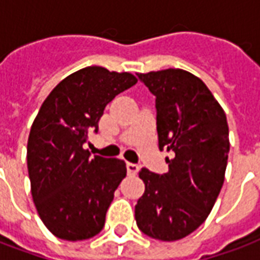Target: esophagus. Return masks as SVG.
I'll return each mask as SVG.
<instances>
[{"instance_id":"34e87169","label":"esophagus","mask_w":260,"mask_h":260,"mask_svg":"<svg viewBox=\"0 0 260 260\" xmlns=\"http://www.w3.org/2000/svg\"><path fill=\"white\" fill-rule=\"evenodd\" d=\"M126 171L129 175H135L139 171V167L134 163H126Z\"/></svg>"}]
</instances>
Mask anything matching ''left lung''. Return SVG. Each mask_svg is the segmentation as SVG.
I'll use <instances>...</instances> for the list:
<instances>
[{
	"label": "left lung",
	"instance_id": "8db88e82",
	"mask_svg": "<svg viewBox=\"0 0 260 260\" xmlns=\"http://www.w3.org/2000/svg\"><path fill=\"white\" fill-rule=\"evenodd\" d=\"M156 96L158 149L169 173L139 171L145 193L135 206L138 227L152 238L177 241L193 233L212 212L229 158L223 107L198 76L184 69L138 74Z\"/></svg>",
	"mask_w": 260,
	"mask_h": 260
}]
</instances>
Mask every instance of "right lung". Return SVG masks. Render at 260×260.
Masks as SVG:
<instances>
[{
  "label": "right lung",
  "mask_w": 260,
  "mask_h": 260,
  "mask_svg": "<svg viewBox=\"0 0 260 260\" xmlns=\"http://www.w3.org/2000/svg\"><path fill=\"white\" fill-rule=\"evenodd\" d=\"M138 82L129 72L86 67L54 87L33 121L27 171L37 213L55 237L87 240L104 227L114 191L126 175L124 160L90 157L87 131L97 132L104 108Z\"/></svg>",
  "instance_id": "obj_1"
}]
</instances>
